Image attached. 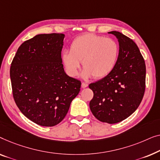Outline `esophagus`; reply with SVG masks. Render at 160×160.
Masks as SVG:
<instances>
[{"label":"esophagus","instance_id":"obj_1","mask_svg":"<svg viewBox=\"0 0 160 160\" xmlns=\"http://www.w3.org/2000/svg\"><path fill=\"white\" fill-rule=\"evenodd\" d=\"M88 85L87 83H85V82H82V85H81V87L82 88H86V87H88Z\"/></svg>","mask_w":160,"mask_h":160}]
</instances>
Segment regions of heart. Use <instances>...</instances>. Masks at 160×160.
Masks as SVG:
<instances>
[{"label": "heart", "mask_w": 160, "mask_h": 160, "mask_svg": "<svg viewBox=\"0 0 160 160\" xmlns=\"http://www.w3.org/2000/svg\"><path fill=\"white\" fill-rule=\"evenodd\" d=\"M119 55V46L114 40L88 33L76 38L70 45V51L62 53V62L67 72L77 76L82 61L83 77L92 75L96 79L106 77L113 70Z\"/></svg>", "instance_id": "b5f03b06"}]
</instances>
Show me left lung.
Wrapping results in <instances>:
<instances>
[{
	"label": "left lung",
	"instance_id": "1",
	"mask_svg": "<svg viewBox=\"0 0 160 160\" xmlns=\"http://www.w3.org/2000/svg\"><path fill=\"white\" fill-rule=\"evenodd\" d=\"M119 55L113 70L102 80L89 85L93 92L90 109L101 122L114 124L128 118L137 109L144 95L146 65L133 40L120 32Z\"/></svg>",
	"mask_w": 160,
	"mask_h": 160
}]
</instances>
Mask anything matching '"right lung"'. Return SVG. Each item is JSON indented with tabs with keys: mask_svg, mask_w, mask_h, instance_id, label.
<instances>
[{
	"mask_svg": "<svg viewBox=\"0 0 160 160\" xmlns=\"http://www.w3.org/2000/svg\"><path fill=\"white\" fill-rule=\"evenodd\" d=\"M64 38L62 33H51L26 40L11 64L16 104L26 118L41 126L62 122L80 90V81L64 72L61 55Z\"/></svg>",
	"mask_w": 160,
	"mask_h": 160,
	"instance_id": "add662e5",
	"label": "right lung"
}]
</instances>
